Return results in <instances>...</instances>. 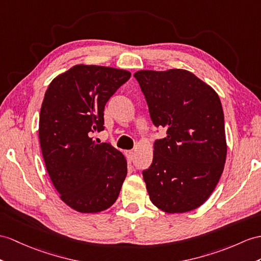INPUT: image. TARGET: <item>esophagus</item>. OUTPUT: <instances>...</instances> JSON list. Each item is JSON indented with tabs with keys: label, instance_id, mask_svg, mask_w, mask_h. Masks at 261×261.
Instances as JSON below:
<instances>
[{
	"label": "esophagus",
	"instance_id": "34e87169",
	"mask_svg": "<svg viewBox=\"0 0 261 261\" xmlns=\"http://www.w3.org/2000/svg\"><path fill=\"white\" fill-rule=\"evenodd\" d=\"M126 156H127V160H128L129 162L134 161V157H135V152L133 150H127L126 151Z\"/></svg>",
	"mask_w": 261,
	"mask_h": 261
}]
</instances>
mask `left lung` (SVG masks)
<instances>
[{
	"instance_id": "obj_1",
	"label": "left lung",
	"mask_w": 261,
	"mask_h": 261,
	"mask_svg": "<svg viewBox=\"0 0 261 261\" xmlns=\"http://www.w3.org/2000/svg\"><path fill=\"white\" fill-rule=\"evenodd\" d=\"M150 118L166 128L143 171L150 201L168 214L187 213L209 198L225 167L227 143L218 94L192 72L142 69L134 74Z\"/></svg>"
}]
</instances>
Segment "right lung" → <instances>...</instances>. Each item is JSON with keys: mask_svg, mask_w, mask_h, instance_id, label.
<instances>
[{"mask_svg": "<svg viewBox=\"0 0 261 261\" xmlns=\"http://www.w3.org/2000/svg\"><path fill=\"white\" fill-rule=\"evenodd\" d=\"M130 75L79 64L57 75L44 96L39 123L43 160L60 198L79 213L106 211L125 180V156L92 135L104 129L105 104Z\"/></svg>", "mask_w": 261, "mask_h": 261, "instance_id": "1", "label": "right lung"}]
</instances>
